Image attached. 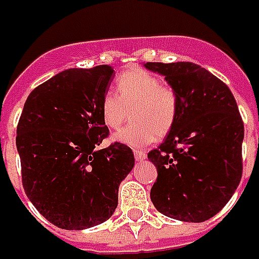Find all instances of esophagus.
Here are the masks:
<instances>
[{"label":"esophagus","mask_w":259,"mask_h":259,"mask_svg":"<svg viewBox=\"0 0 259 259\" xmlns=\"http://www.w3.org/2000/svg\"><path fill=\"white\" fill-rule=\"evenodd\" d=\"M134 155L137 161H144L145 158H147V154H145L144 151H140V150H134Z\"/></svg>","instance_id":"34e87169"}]
</instances>
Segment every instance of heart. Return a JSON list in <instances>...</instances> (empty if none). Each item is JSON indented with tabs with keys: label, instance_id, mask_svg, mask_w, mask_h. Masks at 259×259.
<instances>
[{
	"label": "heart",
	"instance_id": "heart-1",
	"mask_svg": "<svg viewBox=\"0 0 259 259\" xmlns=\"http://www.w3.org/2000/svg\"><path fill=\"white\" fill-rule=\"evenodd\" d=\"M115 94H106L101 115L106 128L118 130L130 115L133 122L112 137L116 143L144 147L165 135L177 118L179 99L173 88L144 69H131L118 77Z\"/></svg>",
	"mask_w": 259,
	"mask_h": 259
}]
</instances>
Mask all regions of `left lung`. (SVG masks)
<instances>
[{
  "label": "left lung",
  "instance_id": "left-lung-1",
  "mask_svg": "<svg viewBox=\"0 0 259 259\" xmlns=\"http://www.w3.org/2000/svg\"><path fill=\"white\" fill-rule=\"evenodd\" d=\"M177 94L174 125L148 153L157 167L150 197L160 213L204 222L222 210L242 177L244 122L231 89L190 62L144 63Z\"/></svg>",
  "mask_w": 259,
  "mask_h": 259
}]
</instances>
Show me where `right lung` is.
<instances>
[{"mask_svg":"<svg viewBox=\"0 0 259 259\" xmlns=\"http://www.w3.org/2000/svg\"><path fill=\"white\" fill-rule=\"evenodd\" d=\"M114 69H67L37 86L17 126L23 187L50 224L82 231L108 221L119 184L134 168L121 143L99 148L109 130L101 115Z\"/></svg>","mask_w":259,"mask_h":259,"instance_id":"add662e5","label":"right lung"}]
</instances>
